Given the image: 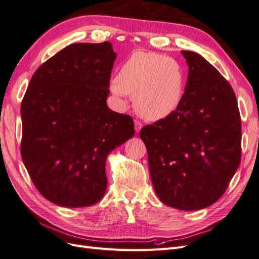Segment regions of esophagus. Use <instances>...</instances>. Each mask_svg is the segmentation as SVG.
Here are the masks:
<instances>
[{
  "instance_id": "34e87169",
  "label": "esophagus",
  "mask_w": 259,
  "mask_h": 259,
  "mask_svg": "<svg viewBox=\"0 0 259 259\" xmlns=\"http://www.w3.org/2000/svg\"><path fill=\"white\" fill-rule=\"evenodd\" d=\"M134 123H135V131H136V133H139L140 130L143 128V124L140 123L139 121H135Z\"/></svg>"
}]
</instances>
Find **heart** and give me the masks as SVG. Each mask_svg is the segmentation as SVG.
<instances>
[{
  "label": "heart",
  "mask_w": 259,
  "mask_h": 259,
  "mask_svg": "<svg viewBox=\"0 0 259 259\" xmlns=\"http://www.w3.org/2000/svg\"><path fill=\"white\" fill-rule=\"evenodd\" d=\"M109 88L117 99L134 95L136 111L147 120L159 121L175 113L182 105L186 74L174 58L137 51L122 65Z\"/></svg>",
  "instance_id": "1"
}]
</instances>
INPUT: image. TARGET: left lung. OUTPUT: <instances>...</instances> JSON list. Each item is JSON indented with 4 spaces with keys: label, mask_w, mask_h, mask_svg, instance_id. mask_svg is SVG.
Wrapping results in <instances>:
<instances>
[{
    "label": "left lung",
    "mask_w": 259,
    "mask_h": 259,
    "mask_svg": "<svg viewBox=\"0 0 259 259\" xmlns=\"http://www.w3.org/2000/svg\"><path fill=\"white\" fill-rule=\"evenodd\" d=\"M189 67L177 111L140 131L158 198L182 210L205 208L222 198L241 161V117L236 95L201 55L182 51Z\"/></svg>",
    "instance_id": "left-lung-1"
}]
</instances>
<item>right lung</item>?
Masks as SVG:
<instances>
[{
    "instance_id": "right-lung-1",
    "label": "right lung",
    "mask_w": 259,
    "mask_h": 259,
    "mask_svg": "<svg viewBox=\"0 0 259 259\" xmlns=\"http://www.w3.org/2000/svg\"><path fill=\"white\" fill-rule=\"evenodd\" d=\"M115 58L110 42L71 44L31 77L21 103V158L54 204L84 207L103 199L107 156L135 134L132 117L107 106Z\"/></svg>"
}]
</instances>
